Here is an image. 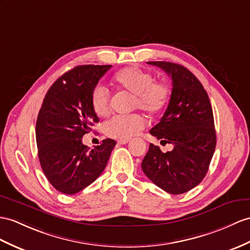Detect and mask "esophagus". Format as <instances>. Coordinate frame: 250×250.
<instances>
[{
	"mask_svg": "<svg viewBox=\"0 0 250 250\" xmlns=\"http://www.w3.org/2000/svg\"><path fill=\"white\" fill-rule=\"evenodd\" d=\"M128 142H129V139L128 140H119L118 141L119 144H127Z\"/></svg>",
	"mask_w": 250,
	"mask_h": 250,
	"instance_id": "34e87169",
	"label": "esophagus"
}]
</instances>
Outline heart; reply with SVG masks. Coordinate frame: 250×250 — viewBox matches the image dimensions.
<instances>
[{"mask_svg":"<svg viewBox=\"0 0 250 250\" xmlns=\"http://www.w3.org/2000/svg\"><path fill=\"white\" fill-rule=\"evenodd\" d=\"M114 83L125 92L135 95L133 109H141L150 115L160 113L167 105L171 90L168 84L155 81L150 72L129 66L119 71ZM91 106L99 117H106L111 109V95L109 90L97 84L91 93ZM145 127L144 119L139 114L115 115L105 122L103 129L105 135L120 140H128L136 136Z\"/></svg>","mask_w":250,"mask_h":250,"instance_id":"obj_1","label":"heart"}]
</instances>
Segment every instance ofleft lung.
<instances>
[{"mask_svg": "<svg viewBox=\"0 0 250 250\" xmlns=\"http://www.w3.org/2000/svg\"><path fill=\"white\" fill-rule=\"evenodd\" d=\"M172 77V94L161 121L150 135L173 144L162 153L149 145L142 161L144 174L169 194L186 193L200 184L208 172L216 146L214 119L209 96L192 72L178 63L149 62Z\"/></svg>", "mask_w": 250, "mask_h": 250, "instance_id": "1", "label": "left lung"}]
</instances>
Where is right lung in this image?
I'll use <instances>...</instances> for the list:
<instances>
[{"mask_svg": "<svg viewBox=\"0 0 250 250\" xmlns=\"http://www.w3.org/2000/svg\"><path fill=\"white\" fill-rule=\"evenodd\" d=\"M111 65H78L48 89L36 123V141L42 171L63 194L78 193L104 171L117 142L103 140L89 149L82 138L99 123L91 93Z\"/></svg>", "mask_w": 250, "mask_h": 250, "instance_id": "1", "label": "right lung"}]
</instances>
